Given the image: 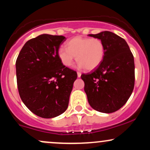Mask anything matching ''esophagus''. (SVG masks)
Returning <instances> with one entry per match:
<instances>
[{"label":"esophagus","instance_id":"esophagus-1","mask_svg":"<svg viewBox=\"0 0 150 150\" xmlns=\"http://www.w3.org/2000/svg\"><path fill=\"white\" fill-rule=\"evenodd\" d=\"M77 77H81V73H80V72H77Z\"/></svg>","mask_w":150,"mask_h":150}]
</instances>
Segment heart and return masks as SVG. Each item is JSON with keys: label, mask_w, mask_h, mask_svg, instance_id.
I'll list each match as a JSON object with an SVG mask.
<instances>
[{"label": "heart", "mask_w": 150, "mask_h": 150, "mask_svg": "<svg viewBox=\"0 0 150 150\" xmlns=\"http://www.w3.org/2000/svg\"><path fill=\"white\" fill-rule=\"evenodd\" d=\"M105 56V46L101 39L75 37L66 43V49L60 48L58 56L65 67L73 65L75 57L79 68L92 70L99 66Z\"/></svg>", "instance_id": "obj_1"}]
</instances>
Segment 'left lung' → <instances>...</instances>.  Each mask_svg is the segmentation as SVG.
I'll return each mask as SVG.
<instances>
[{
	"label": "left lung",
	"mask_w": 150,
	"mask_h": 150,
	"mask_svg": "<svg viewBox=\"0 0 150 150\" xmlns=\"http://www.w3.org/2000/svg\"><path fill=\"white\" fill-rule=\"evenodd\" d=\"M89 36L102 41L105 56L94 71L81 75L87 100L96 111L115 112L127 102L133 91L134 57L125 39L113 32L104 31Z\"/></svg>",
	"instance_id": "obj_1"
}]
</instances>
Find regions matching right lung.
Wrapping results in <instances>:
<instances>
[{
    "label": "right lung",
    "instance_id": "right-lung-1",
    "mask_svg": "<svg viewBox=\"0 0 150 150\" xmlns=\"http://www.w3.org/2000/svg\"><path fill=\"white\" fill-rule=\"evenodd\" d=\"M63 36L43 34L25 43L16 61L20 98L37 116L52 118L64 113L77 73L62 64L58 56Z\"/></svg>",
    "mask_w": 150,
    "mask_h": 150
}]
</instances>
